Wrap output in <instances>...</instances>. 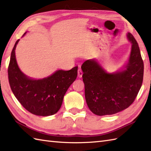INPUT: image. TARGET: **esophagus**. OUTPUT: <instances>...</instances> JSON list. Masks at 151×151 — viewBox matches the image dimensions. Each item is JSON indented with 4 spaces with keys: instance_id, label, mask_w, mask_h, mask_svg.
<instances>
[{
    "instance_id": "esophagus-1",
    "label": "esophagus",
    "mask_w": 151,
    "mask_h": 151,
    "mask_svg": "<svg viewBox=\"0 0 151 151\" xmlns=\"http://www.w3.org/2000/svg\"><path fill=\"white\" fill-rule=\"evenodd\" d=\"M82 74H83V72L81 69H78V76L79 78H81L82 76Z\"/></svg>"
}]
</instances>
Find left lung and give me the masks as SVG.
I'll return each mask as SVG.
<instances>
[{
    "label": "left lung",
    "instance_id": "left-lung-1",
    "mask_svg": "<svg viewBox=\"0 0 151 151\" xmlns=\"http://www.w3.org/2000/svg\"><path fill=\"white\" fill-rule=\"evenodd\" d=\"M127 37L132 49L126 69L108 73L93 59L82 65L86 101L95 115H112L129 108L142 87L144 65L139 47L132 34Z\"/></svg>",
    "mask_w": 151,
    "mask_h": 151
}]
</instances>
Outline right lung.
<instances>
[{"label":"right lung","instance_id":"1","mask_svg":"<svg viewBox=\"0 0 151 151\" xmlns=\"http://www.w3.org/2000/svg\"><path fill=\"white\" fill-rule=\"evenodd\" d=\"M19 41L13 48L8 69L13 93L22 106L32 114L40 116L55 114L62 106L67 89L76 78L78 67L69 70H58L43 79H31L21 71L16 61L15 50Z\"/></svg>","mask_w":151,"mask_h":151}]
</instances>
